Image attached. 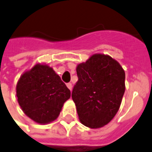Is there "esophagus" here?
I'll use <instances>...</instances> for the list:
<instances>
[{"label": "esophagus", "mask_w": 152, "mask_h": 152, "mask_svg": "<svg viewBox=\"0 0 152 152\" xmlns=\"http://www.w3.org/2000/svg\"><path fill=\"white\" fill-rule=\"evenodd\" d=\"M67 87L71 91H72V83H67Z\"/></svg>", "instance_id": "34e87169"}]
</instances>
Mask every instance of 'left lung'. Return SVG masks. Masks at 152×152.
Instances as JSON below:
<instances>
[{"label": "left lung", "instance_id": "1", "mask_svg": "<svg viewBox=\"0 0 152 152\" xmlns=\"http://www.w3.org/2000/svg\"><path fill=\"white\" fill-rule=\"evenodd\" d=\"M78 81L72 97L79 119L96 129L107 125L118 113L125 93V72L108 55L94 54L76 67Z\"/></svg>", "mask_w": 152, "mask_h": 152}]
</instances>
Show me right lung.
Instances as JSON below:
<instances>
[{
	"label": "right lung",
	"mask_w": 152,
	"mask_h": 152,
	"mask_svg": "<svg viewBox=\"0 0 152 152\" xmlns=\"http://www.w3.org/2000/svg\"><path fill=\"white\" fill-rule=\"evenodd\" d=\"M18 102L34 122L48 124L55 121L71 92L52 67L37 64L22 74L16 86Z\"/></svg>",
	"instance_id": "obj_1"
}]
</instances>
